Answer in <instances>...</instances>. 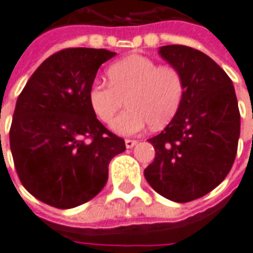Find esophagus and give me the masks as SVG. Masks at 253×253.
Returning <instances> with one entry per match:
<instances>
[{
    "label": "esophagus",
    "mask_w": 253,
    "mask_h": 253,
    "mask_svg": "<svg viewBox=\"0 0 253 253\" xmlns=\"http://www.w3.org/2000/svg\"><path fill=\"white\" fill-rule=\"evenodd\" d=\"M125 143H126L127 149H131L132 146H135V145H137V141H135V139H126Z\"/></svg>",
    "instance_id": "obj_1"
}]
</instances>
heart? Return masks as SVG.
<instances>
[{"label":"heart","instance_id":"b5f03b06","mask_svg":"<svg viewBox=\"0 0 253 253\" xmlns=\"http://www.w3.org/2000/svg\"><path fill=\"white\" fill-rule=\"evenodd\" d=\"M108 83H93L88 100L94 115L110 123L126 99L127 108L112 122L114 131L135 135L148 126L168 125L180 108L186 85L176 66L145 55H128L107 69Z\"/></svg>","mask_w":253,"mask_h":253}]
</instances>
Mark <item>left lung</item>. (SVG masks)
Wrapping results in <instances>:
<instances>
[{
	"instance_id": "1",
	"label": "left lung",
	"mask_w": 253,
	"mask_h": 253,
	"mask_svg": "<svg viewBox=\"0 0 253 253\" xmlns=\"http://www.w3.org/2000/svg\"><path fill=\"white\" fill-rule=\"evenodd\" d=\"M160 55L183 74L186 92L180 108L159 135L145 179L156 192L179 203L195 201L226 177L236 159L240 111L226 73L192 47H160Z\"/></svg>"
}]
</instances>
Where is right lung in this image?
Returning <instances> with one entry per match:
<instances>
[{"label":"right lung","mask_w":253,"mask_h":253,"mask_svg":"<svg viewBox=\"0 0 253 253\" xmlns=\"http://www.w3.org/2000/svg\"><path fill=\"white\" fill-rule=\"evenodd\" d=\"M115 54L85 47L55 52L17 99L9 131L14 168L25 190L50 206L72 209L94 198L111 159L126 149L88 100L99 67Z\"/></svg>","instance_id":"add662e5"}]
</instances>
